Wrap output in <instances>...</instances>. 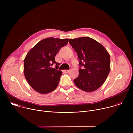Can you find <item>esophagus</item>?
I'll use <instances>...</instances> for the list:
<instances>
[{
  "mask_svg": "<svg viewBox=\"0 0 133 133\" xmlns=\"http://www.w3.org/2000/svg\"><path fill=\"white\" fill-rule=\"evenodd\" d=\"M63 71H64V72H65V73H68V72H69V70H63Z\"/></svg>",
  "mask_w": 133,
  "mask_h": 133,
  "instance_id": "esophagus-1",
  "label": "esophagus"
}]
</instances>
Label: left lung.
<instances>
[{"mask_svg":"<svg viewBox=\"0 0 133 133\" xmlns=\"http://www.w3.org/2000/svg\"><path fill=\"white\" fill-rule=\"evenodd\" d=\"M69 43L79 59V75L74 79V84L87 92L96 90L104 84L109 73V54L103 45L90 37L69 39Z\"/></svg>","mask_w":133,"mask_h":133,"instance_id":"obj_1","label":"left lung"}]
</instances>
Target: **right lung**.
<instances>
[{"instance_id":"add662e5","label":"right lung","mask_w":133,"mask_h":133,"mask_svg":"<svg viewBox=\"0 0 133 133\" xmlns=\"http://www.w3.org/2000/svg\"><path fill=\"white\" fill-rule=\"evenodd\" d=\"M68 39L46 38L38 43L27 54L24 59V72L29 85L41 94H47L57 87L62 71L55 56ZM56 64V69L51 66Z\"/></svg>"}]
</instances>
